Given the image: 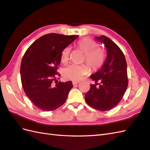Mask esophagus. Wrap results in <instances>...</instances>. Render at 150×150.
I'll list each match as a JSON object with an SVG mask.
<instances>
[{
  "instance_id": "obj_1",
  "label": "esophagus",
  "mask_w": 150,
  "mask_h": 150,
  "mask_svg": "<svg viewBox=\"0 0 150 150\" xmlns=\"http://www.w3.org/2000/svg\"><path fill=\"white\" fill-rule=\"evenodd\" d=\"M72 82H73V85H75V84H79L80 82H79V81H73Z\"/></svg>"
}]
</instances>
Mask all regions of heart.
<instances>
[{"label":"heart","instance_id":"b5f03b06","mask_svg":"<svg viewBox=\"0 0 150 150\" xmlns=\"http://www.w3.org/2000/svg\"><path fill=\"white\" fill-rule=\"evenodd\" d=\"M76 46L85 53V60L92 69H97L103 64L105 53L101 49L97 48L98 45L90 38H84L79 40ZM70 48L65 47L61 54V61L66 63L69 60ZM88 67L85 64H70L64 69L63 75L66 78L73 81H79L88 73Z\"/></svg>","mask_w":150,"mask_h":150}]
</instances>
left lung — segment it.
Segmentation results:
<instances>
[{"instance_id":"1","label":"left lung","mask_w":150,"mask_h":150,"mask_svg":"<svg viewBox=\"0 0 150 150\" xmlns=\"http://www.w3.org/2000/svg\"><path fill=\"white\" fill-rule=\"evenodd\" d=\"M95 39L104 45L106 58L101 68L90 75L95 84L91 85L85 100L95 109L107 111L119 103L128 87L127 64L122 51L109 38L102 35Z\"/></svg>"}]
</instances>
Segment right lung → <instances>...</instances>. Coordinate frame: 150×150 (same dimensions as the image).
Returning a JSON list of instances; mask_svg holds the SVG:
<instances>
[{
	"mask_svg": "<svg viewBox=\"0 0 150 150\" xmlns=\"http://www.w3.org/2000/svg\"><path fill=\"white\" fill-rule=\"evenodd\" d=\"M78 37L46 34L35 41L25 53L21 65L22 87L31 101L39 109L55 110L66 100L73 88L72 82H57L55 75L58 73L63 50Z\"/></svg>",
	"mask_w": 150,
	"mask_h": 150,
	"instance_id": "1",
	"label": "right lung"
}]
</instances>
